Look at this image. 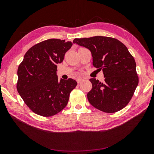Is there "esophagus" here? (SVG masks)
<instances>
[{
	"label": "esophagus",
	"mask_w": 154,
	"mask_h": 154,
	"mask_svg": "<svg viewBox=\"0 0 154 154\" xmlns=\"http://www.w3.org/2000/svg\"><path fill=\"white\" fill-rule=\"evenodd\" d=\"M82 79H81V78H79V79H77V83H80L81 82H82Z\"/></svg>",
	"instance_id": "esophagus-1"
}]
</instances>
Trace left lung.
<instances>
[{"instance_id":"1","label":"left lung","mask_w":154,"mask_h":154,"mask_svg":"<svg viewBox=\"0 0 154 154\" xmlns=\"http://www.w3.org/2000/svg\"><path fill=\"white\" fill-rule=\"evenodd\" d=\"M74 43L90 49L93 66L103 70V83L92 78L88 93L90 103L105 113H115L126 106L139 83L136 62L124 44L115 38L96 36L75 38Z\"/></svg>"}]
</instances>
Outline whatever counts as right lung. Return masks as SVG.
Masks as SVG:
<instances>
[{"mask_svg":"<svg viewBox=\"0 0 154 154\" xmlns=\"http://www.w3.org/2000/svg\"><path fill=\"white\" fill-rule=\"evenodd\" d=\"M72 45L57 38L43 41L28 49L18 66L17 92L35 113L53 116L67 105L77 83L71 78L58 80L56 71Z\"/></svg>","mask_w":154,"mask_h":154,"instance_id":"1","label":"right lung"}]
</instances>
